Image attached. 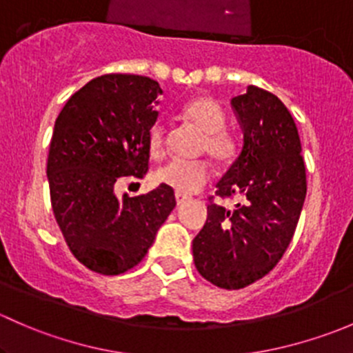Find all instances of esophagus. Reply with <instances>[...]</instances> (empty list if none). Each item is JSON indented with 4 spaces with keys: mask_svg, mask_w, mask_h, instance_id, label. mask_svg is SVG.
I'll use <instances>...</instances> for the list:
<instances>
[{
    "mask_svg": "<svg viewBox=\"0 0 353 353\" xmlns=\"http://www.w3.org/2000/svg\"><path fill=\"white\" fill-rule=\"evenodd\" d=\"M176 201H177V205H183V203L190 201V196H188V194H181V193H176Z\"/></svg>",
    "mask_w": 353,
    "mask_h": 353,
    "instance_id": "34e87169",
    "label": "esophagus"
}]
</instances>
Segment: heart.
I'll return each instance as SVG.
<instances>
[{
	"label": "heart",
	"instance_id": "obj_1",
	"mask_svg": "<svg viewBox=\"0 0 353 353\" xmlns=\"http://www.w3.org/2000/svg\"><path fill=\"white\" fill-rule=\"evenodd\" d=\"M183 117L203 133L199 150L205 152L219 163H230L239 154V138L225 126V112L212 97H196L183 108ZM147 150L159 159L165 152V128L155 123L148 130ZM212 170L205 160H169L155 170L154 179L159 184L172 188L176 193L191 194L201 190L210 181Z\"/></svg>",
	"mask_w": 353,
	"mask_h": 353
}]
</instances>
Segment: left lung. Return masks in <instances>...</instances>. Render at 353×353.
<instances>
[{
  "label": "left lung",
  "mask_w": 353,
  "mask_h": 353,
  "mask_svg": "<svg viewBox=\"0 0 353 353\" xmlns=\"http://www.w3.org/2000/svg\"><path fill=\"white\" fill-rule=\"evenodd\" d=\"M232 108L244 145L216 184L215 196H241L243 203L227 210L210 196L208 219L193 241L199 275L227 290L251 285L275 268L307 193L301 138L283 102L251 85L232 99Z\"/></svg>",
  "instance_id": "left-lung-1"
}]
</instances>
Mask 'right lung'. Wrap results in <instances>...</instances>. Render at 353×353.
<instances>
[{
    "mask_svg": "<svg viewBox=\"0 0 353 353\" xmlns=\"http://www.w3.org/2000/svg\"><path fill=\"white\" fill-rule=\"evenodd\" d=\"M162 88L141 74L110 73L74 92L59 112L48 155L54 219L88 270L119 275L137 266L176 206L172 188L117 199L119 177L148 170V130Z\"/></svg>",
    "mask_w": 353,
    "mask_h": 353,
    "instance_id": "1",
    "label": "right lung"
}]
</instances>
